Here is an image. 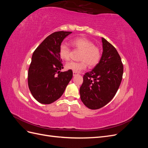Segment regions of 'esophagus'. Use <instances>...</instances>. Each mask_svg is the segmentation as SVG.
Here are the masks:
<instances>
[{"instance_id": "34e87169", "label": "esophagus", "mask_w": 148, "mask_h": 148, "mask_svg": "<svg viewBox=\"0 0 148 148\" xmlns=\"http://www.w3.org/2000/svg\"><path fill=\"white\" fill-rule=\"evenodd\" d=\"M78 74V73H77V72H75V71H73V75L74 76V77H75V75H77Z\"/></svg>"}]
</instances>
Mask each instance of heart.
I'll return each instance as SVG.
<instances>
[{"mask_svg":"<svg viewBox=\"0 0 148 148\" xmlns=\"http://www.w3.org/2000/svg\"><path fill=\"white\" fill-rule=\"evenodd\" d=\"M72 46L81 51L79 62H70L66 64L65 68L75 72H79L86 68L87 64L91 67L95 66L99 63L101 58L100 49L95 45L91 40L86 38L79 37L73 39L71 41ZM59 55L62 59L68 61L71 58L70 48L66 44H62L59 49Z\"/></svg>","mask_w":148,"mask_h":148,"instance_id":"b5f03b06","label":"heart"}]
</instances>
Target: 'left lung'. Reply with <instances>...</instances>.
Returning a JSON list of instances; mask_svg holds the SVG:
<instances>
[{
	"instance_id": "8db88e82",
	"label": "left lung",
	"mask_w": 148,
	"mask_h": 148,
	"mask_svg": "<svg viewBox=\"0 0 148 148\" xmlns=\"http://www.w3.org/2000/svg\"><path fill=\"white\" fill-rule=\"evenodd\" d=\"M103 52L101 60L91 71L83 76L79 89L81 100L88 108L98 109L115 95L122 79L123 66L116 49L102 38Z\"/></svg>"
}]
</instances>
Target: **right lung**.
I'll return each mask as SVG.
<instances>
[{"label": "right lung", "mask_w": 148, "mask_h": 148, "mask_svg": "<svg viewBox=\"0 0 148 148\" xmlns=\"http://www.w3.org/2000/svg\"><path fill=\"white\" fill-rule=\"evenodd\" d=\"M71 33H53L33 52L28 70V87L34 99L41 104H49L59 99L72 78V70L60 71L64 67L59 55L61 43Z\"/></svg>", "instance_id": "obj_1"}]
</instances>
